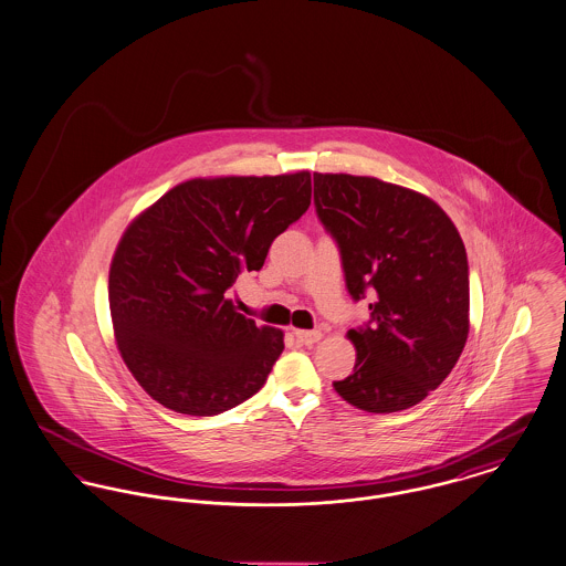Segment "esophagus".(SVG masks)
Returning <instances> with one entry per match:
<instances>
[{
    "instance_id": "1",
    "label": "esophagus",
    "mask_w": 566,
    "mask_h": 566,
    "mask_svg": "<svg viewBox=\"0 0 566 566\" xmlns=\"http://www.w3.org/2000/svg\"><path fill=\"white\" fill-rule=\"evenodd\" d=\"M294 337L301 345H315L317 340L322 339L319 331H294Z\"/></svg>"
}]
</instances>
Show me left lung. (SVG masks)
<instances>
[{
	"label": "left lung",
	"mask_w": 566,
	"mask_h": 566,
	"mask_svg": "<svg viewBox=\"0 0 566 566\" xmlns=\"http://www.w3.org/2000/svg\"><path fill=\"white\" fill-rule=\"evenodd\" d=\"M313 182L349 296H374L369 324L347 333L354 371L333 386L365 412L408 410L447 379L468 339L463 240L447 212L416 190L349 174H313Z\"/></svg>",
	"instance_id": "8db88e82"
}]
</instances>
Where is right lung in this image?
Returning a JSON list of instances; mask_svg holds the SVG:
<instances>
[{
	"instance_id": "obj_1",
	"label": "right lung",
	"mask_w": 566,
	"mask_h": 566,
	"mask_svg": "<svg viewBox=\"0 0 566 566\" xmlns=\"http://www.w3.org/2000/svg\"><path fill=\"white\" fill-rule=\"evenodd\" d=\"M308 206V171L195 178L124 231L109 270L115 340L154 401L214 416L264 386L283 333L238 313L227 290L262 270L272 240Z\"/></svg>"
}]
</instances>
